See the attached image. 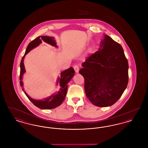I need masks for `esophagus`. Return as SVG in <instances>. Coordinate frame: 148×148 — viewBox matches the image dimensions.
Returning a JSON list of instances; mask_svg holds the SVG:
<instances>
[{"mask_svg":"<svg viewBox=\"0 0 148 148\" xmlns=\"http://www.w3.org/2000/svg\"><path fill=\"white\" fill-rule=\"evenodd\" d=\"M74 69L75 71L77 73L79 72V66H78L77 65H74Z\"/></svg>","mask_w":148,"mask_h":148,"instance_id":"obj_1","label":"esophagus"}]
</instances>
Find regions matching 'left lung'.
<instances>
[{
    "label": "left lung",
    "instance_id": "1",
    "mask_svg": "<svg viewBox=\"0 0 148 148\" xmlns=\"http://www.w3.org/2000/svg\"><path fill=\"white\" fill-rule=\"evenodd\" d=\"M79 73L86 95L94 106L107 107L121 97L128 84L129 64L122 47L104 35L98 51L88 56Z\"/></svg>",
    "mask_w": 148,
    "mask_h": 148
}]
</instances>
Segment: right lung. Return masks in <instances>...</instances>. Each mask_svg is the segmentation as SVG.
Here are the masks:
<instances>
[{"instance_id": "obj_1", "label": "right lung", "mask_w": 148, "mask_h": 148, "mask_svg": "<svg viewBox=\"0 0 148 148\" xmlns=\"http://www.w3.org/2000/svg\"><path fill=\"white\" fill-rule=\"evenodd\" d=\"M42 40H43L44 42L49 44L52 46H54L57 47L56 42L54 39V38L48 36H39L35 38L34 40L30 42L27 47V48L25 50V53L24 56H23L21 59L20 67H21V72H20V84L21 87L23 86V83L21 80L23 75L25 72V68L23 60L25 56L29 52L38 46L41 42ZM75 73V71L74 69L71 67L69 69L63 71L60 73V77H59L57 80V84L59 83V85L60 86V90L56 94H53L49 98L45 99L42 100H36L34 99L31 98L29 97L28 95L24 92V93L28 98L31 101V102L36 106V107L42 109H51L56 108L57 106H60L63 103L64 100L65 98V96L66 95L67 89H68V84L71 81V78L74 77ZM24 90V89L23 88Z\"/></svg>"}]
</instances>
